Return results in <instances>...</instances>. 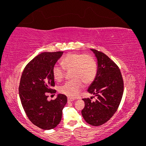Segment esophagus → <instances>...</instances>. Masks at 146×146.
<instances>
[{
	"label": "esophagus",
	"mask_w": 146,
	"mask_h": 146,
	"mask_svg": "<svg viewBox=\"0 0 146 146\" xmlns=\"http://www.w3.org/2000/svg\"><path fill=\"white\" fill-rule=\"evenodd\" d=\"M74 100V98H70V97L68 98V102H72Z\"/></svg>",
	"instance_id": "1"
}]
</instances>
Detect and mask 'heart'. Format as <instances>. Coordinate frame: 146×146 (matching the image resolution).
I'll return each instance as SVG.
<instances>
[{
	"mask_svg": "<svg viewBox=\"0 0 146 146\" xmlns=\"http://www.w3.org/2000/svg\"><path fill=\"white\" fill-rule=\"evenodd\" d=\"M61 65L56 64L52 69L54 78L56 82L62 81L66 71L71 72L72 80L67 82L60 87V92L69 97L77 96L85 85H89L94 80L97 73L96 63L90 55L81 53H70L61 61Z\"/></svg>",
	"mask_w": 146,
	"mask_h": 146,
	"instance_id": "obj_1",
	"label": "heart"
}]
</instances>
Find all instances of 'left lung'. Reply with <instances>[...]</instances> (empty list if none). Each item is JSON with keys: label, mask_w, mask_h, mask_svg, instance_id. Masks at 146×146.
<instances>
[{"label": "left lung", "mask_w": 146, "mask_h": 146, "mask_svg": "<svg viewBox=\"0 0 146 146\" xmlns=\"http://www.w3.org/2000/svg\"><path fill=\"white\" fill-rule=\"evenodd\" d=\"M98 60V70L88 92L94 95L84 98L82 115L88 123L98 126L107 122L118 108L123 93V80L116 64L102 52L91 49ZM96 97L94 102L91 101Z\"/></svg>", "instance_id": "left-lung-1"}]
</instances>
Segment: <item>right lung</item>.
Here are the masks:
<instances>
[{
    "mask_svg": "<svg viewBox=\"0 0 146 146\" xmlns=\"http://www.w3.org/2000/svg\"><path fill=\"white\" fill-rule=\"evenodd\" d=\"M63 52H42L33 58L24 69L19 91L21 104L27 117L33 124L42 129H51L59 124L67 97L58 94L48 101V93L54 94L52 74L54 66Z\"/></svg>",
    "mask_w": 146,
    "mask_h": 146,
    "instance_id": "obj_1",
    "label": "right lung"
}]
</instances>
